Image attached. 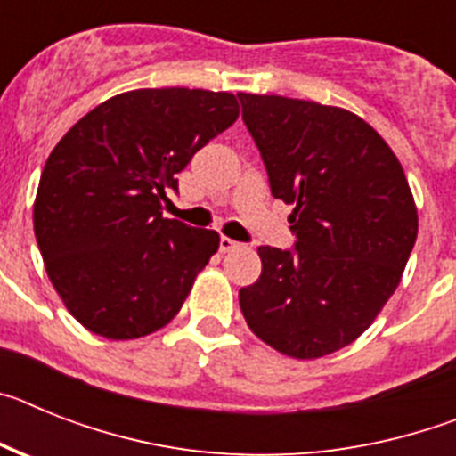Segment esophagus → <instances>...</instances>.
I'll list each match as a JSON object with an SVG mask.
<instances>
[{"instance_id":"obj_1","label":"esophagus","mask_w":456,"mask_h":456,"mask_svg":"<svg viewBox=\"0 0 456 456\" xmlns=\"http://www.w3.org/2000/svg\"><path fill=\"white\" fill-rule=\"evenodd\" d=\"M241 247V244H240V241H235V240H231V237H221V240H219V248H221V251H224V253H228V251H235V248H240Z\"/></svg>"}]
</instances>
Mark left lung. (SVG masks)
<instances>
[{"mask_svg": "<svg viewBox=\"0 0 456 456\" xmlns=\"http://www.w3.org/2000/svg\"><path fill=\"white\" fill-rule=\"evenodd\" d=\"M273 199L292 203V248L260 247L240 289L260 340L292 358L347 347L400 285L418 237L409 183L377 132L340 107L237 93Z\"/></svg>", "mask_w": 456, "mask_h": 456, "instance_id": "8db88e82", "label": "left lung"}]
</instances>
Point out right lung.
Segmentation results:
<instances>
[{"mask_svg": "<svg viewBox=\"0 0 456 456\" xmlns=\"http://www.w3.org/2000/svg\"><path fill=\"white\" fill-rule=\"evenodd\" d=\"M237 116L232 93L139 88L98 104L56 143L36 193V241L88 331L134 340L178 315L219 235L164 219L162 200Z\"/></svg>", "mask_w": 456, "mask_h": 456, "instance_id": "1", "label": "right lung"}]
</instances>
